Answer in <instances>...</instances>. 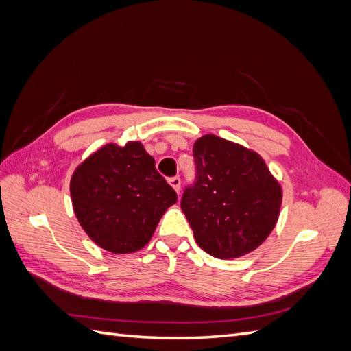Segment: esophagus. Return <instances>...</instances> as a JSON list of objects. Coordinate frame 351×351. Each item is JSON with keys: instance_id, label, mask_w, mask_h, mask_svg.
<instances>
[{"instance_id": "1", "label": "esophagus", "mask_w": 351, "mask_h": 351, "mask_svg": "<svg viewBox=\"0 0 351 351\" xmlns=\"http://www.w3.org/2000/svg\"><path fill=\"white\" fill-rule=\"evenodd\" d=\"M169 186H171L177 193H180V187H182V180H180V177H171L168 180Z\"/></svg>"}]
</instances>
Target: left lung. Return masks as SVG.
<instances>
[{
    "instance_id": "obj_1",
    "label": "left lung",
    "mask_w": 351,
    "mask_h": 351,
    "mask_svg": "<svg viewBox=\"0 0 351 351\" xmlns=\"http://www.w3.org/2000/svg\"><path fill=\"white\" fill-rule=\"evenodd\" d=\"M196 182L182 209L199 247L231 259L253 252L277 224L282 189L262 156L239 143L205 134L193 145Z\"/></svg>"
}]
</instances>
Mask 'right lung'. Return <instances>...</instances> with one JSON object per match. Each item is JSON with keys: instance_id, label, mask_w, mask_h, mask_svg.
Segmentation results:
<instances>
[{"instance_id": "obj_1", "label": "right lung", "mask_w": 351, "mask_h": 351, "mask_svg": "<svg viewBox=\"0 0 351 351\" xmlns=\"http://www.w3.org/2000/svg\"><path fill=\"white\" fill-rule=\"evenodd\" d=\"M74 214L99 247L115 254L146 246L177 193L156 171L141 142L107 143L74 169Z\"/></svg>"}]
</instances>
